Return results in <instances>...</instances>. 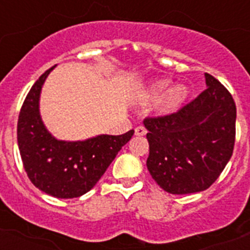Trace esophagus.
<instances>
[{"instance_id": "obj_1", "label": "esophagus", "mask_w": 250, "mask_h": 250, "mask_svg": "<svg viewBox=\"0 0 250 250\" xmlns=\"http://www.w3.org/2000/svg\"><path fill=\"white\" fill-rule=\"evenodd\" d=\"M146 128H145L144 125H139V127H136L135 128V133H136L137 136H144V135H146Z\"/></svg>"}]
</instances>
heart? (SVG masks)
<instances>
[{
	"label": "heart",
	"instance_id": "obj_1",
	"mask_svg": "<svg viewBox=\"0 0 250 250\" xmlns=\"http://www.w3.org/2000/svg\"><path fill=\"white\" fill-rule=\"evenodd\" d=\"M170 86V82H160L156 85L153 86L152 93L154 97H160L166 92L167 89ZM187 97V88L184 85H176L172 86L171 89L167 91L161 102V106L165 111H172V110L178 109L180 104L184 101V98Z\"/></svg>",
	"mask_w": 250,
	"mask_h": 250
}]
</instances>
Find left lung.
I'll return each mask as SVG.
<instances>
[{"label": "left lung", "instance_id": "obj_1", "mask_svg": "<svg viewBox=\"0 0 250 250\" xmlns=\"http://www.w3.org/2000/svg\"><path fill=\"white\" fill-rule=\"evenodd\" d=\"M206 88L178 111L146 117L149 157L146 166L168 193L208 189L233 152L236 105L223 84L205 74Z\"/></svg>", "mask_w": 250, "mask_h": 250}]
</instances>
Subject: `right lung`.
Masks as SVG:
<instances>
[{
	"instance_id": "obj_1",
	"label": "right lung",
	"mask_w": 250,
	"mask_h": 250,
	"mask_svg": "<svg viewBox=\"0 0 250 250\" xmlns=\"http://www.w3.org/2000/svg\"><path fill=\"white\" fill-rule=\"evenodd\" d=\"M53 68L54 66L36 80L21 105L18 146L33 186L53 197H79L96 186L135 131L119 136L101 135L85 141L56 140L46 131L39 113L41 86Z\"/></svg>"
}]
</instances>
